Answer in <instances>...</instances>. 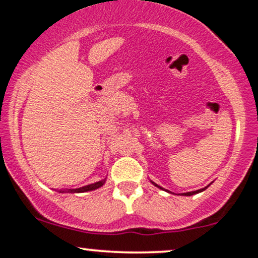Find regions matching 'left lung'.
Segmentation results:
<instances>
[{"mask_svg": "<svg viewBox=\"0 0 258 258\" xmlns=\"http://www.w3.org/2000/svg\"><path fill=\"white\" fill-rule=\"evenodd\" d=\"M152 183H153V184H154V185H155V186H158V188H160V189H162V188H161V186H160V185H158V184H156V183H154V182H152ZM207 186H209V185H207ZM207 186H205V188H203V189H199V190H195V191H188V193H183V195H186V197H190V195L198 194V193H200V191L205 190V189L207 188ZM166 191H168V190H166Z\"/></svg>", "mask_w": 258, "mask_h": 258, "instance_id": "1", "label": "left lung"}]
</instances>
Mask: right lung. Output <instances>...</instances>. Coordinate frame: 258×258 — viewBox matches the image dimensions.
I'll use <instances>...</instances> for the list:
<instances>
[{
	"mask_svg": "<svg viewBox=\"0 0 258 258\" xmlns=\"http://www.w3.org/2000/svg\"><path fill=\"white\" fill-rule=\"evenodd\" d=\"M105 183V179H102L99 180V182H96V183H92V184H88V185H85V186H81V188H78V189H69V190H59V193H85V191H91V190H94V189H98L102 186L103 184Z\"/></svg>",
	"mask_w": 258,
	"mask_h": 258,
	"instance_id": "add662e5",
	"label": "right lung"
}]
</instances>
